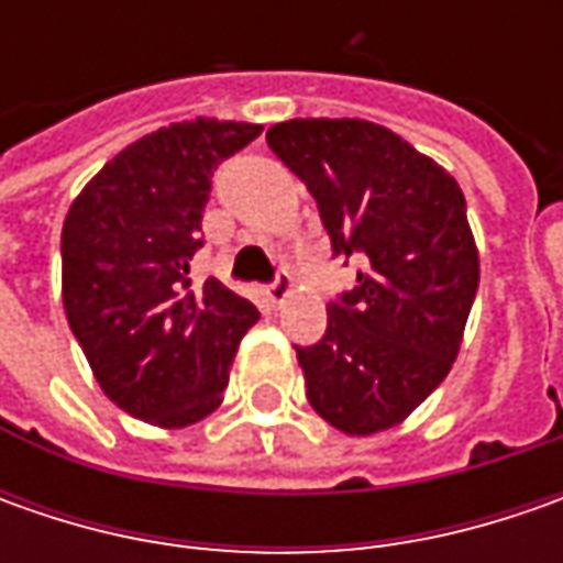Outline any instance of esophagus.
<instances>
[{
	"instance_id": "34e87169",
	"label": "esophagus",
	"mask_w": 563,
	"mask_h": 563,
	"mask_svg": "<svg viewBox=\"0 0 563 563\" xmlns=\"http://www.w3.org/2000/svg\"><path fill=\"white\" fill-rule=\"evenodd\" d=\"M288 297H291V278L288 275H278L272 285H266V300H269L272 307H282Z\"/></svg>"
}]
</instances>
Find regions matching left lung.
Segmentation results:
<instances>
[{
  "label": "left lung",
  "instance_id": "left-lung-1",
  "mask_svg": "<svg viewBox=\"0 0 563 563\" xmlns=\"http://www.w3.org/2000/svg\"><path fill=\"white\" fill-rule=\"evenodd\" d=\"M266 141L310 187L332 250L363 260L322 341L297 347L307 398L344 435H376L407 420L461 351L479 288L464 190L373 121L291 119Z\"/></svg>",
  "mask_w": 563,
  "mask_h": 563
}]
</instances>
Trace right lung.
Segmentation results:
<instances>
[{
  "label": "right lung",
  "mask_w": 563,
  "mask_h": 563,
  "mask_svg": "<svg viewBox=\"0 0 563 563\" xmlns=\"http://www.w3.org/2000/svg\"><path fill=\"white\" fill-rule=\"evenodd\" d=\"M263 124L178 121L99 168L62 225V303L106 398L163 429L209 417L256 307L190 260L212 168Z\"/></svg>",
  "instance_id": "1"
}]
</instances>
